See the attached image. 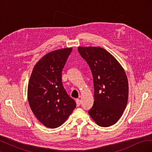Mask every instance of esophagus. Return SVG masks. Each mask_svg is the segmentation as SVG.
Returning a JSON list of instances; mask_svg holds the SVG:
<instances>
[{
    "instance_id": "34e87169",
    "label": "esophagus",
    "mask_w": 152,
    "mask_h": 152,
    "mask_svg": "<svg viewBox=\"0 0 152 152\" xmlns=\"http://www.w3.org/2000/svg\"><path fill=\"white\" fill-rule=\"evenodd\" d=\"M76 103H77V105L78 106V107H79V106L81 104V101L79 99H76Z\"/></svg>"
}]
</instances>
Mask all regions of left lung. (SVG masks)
Segmentation results:
<instances>
[{"mask_svg":"<svg viewBox=\"0 0 152 152\" xmlns=\"http://www.w3.org/2000/svg\"><path fill=\"white\" fill-rule=\"evenodd\" d=\"M79 53L91 68L93 77L94 104L88 113L101 127L115 124L127 103L129 84L124 68L102 48L79 47Z\"/></svg>","mask_w":152,"mask_h":152,"instance_id":"left-lung-1","label":"left lung"}]
</instances>
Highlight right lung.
Listing matches in <instances>:
<instances>
[{"mask_svg": "<svg viewBox=\"0 0 152 152\" xmlns=\"http://www.w3.org/2000/svg\"><path fill=\"white\" fill-rule=\"evenodd\" d=\"M72 48L53 50L35 65L28 86V100L34 115L45 127L65 122L76 107L62 84V70Z\"/></svg>", "mask_w": 152, "mask_h": 152, "instance_id": "1", "label": "right lung"}]
</instances>
